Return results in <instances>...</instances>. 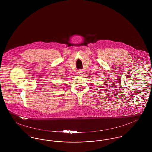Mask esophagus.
Returning <instances> with one entry per match:
<instances>
[{
    "label": "esophagus",
    "mask_w": 152,
    "mask_h": 152,
    "mask_svg": "<svg viewBox=\"0 0 152 152\" xmlns=\"http://www.w3.org/2000/svg\"><path fill=\"white\" fill-rule=\"evenodd\" d=\"M81 73H82V71H79L77 72V75H81Z\"/></svg>",
    "instance_id": "1"
}]
</instances>
